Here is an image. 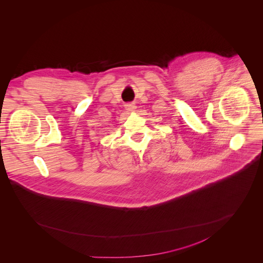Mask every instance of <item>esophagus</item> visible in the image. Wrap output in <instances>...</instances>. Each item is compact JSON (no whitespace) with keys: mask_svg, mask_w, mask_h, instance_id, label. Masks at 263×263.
<instances>
[{"mask_svg":"<svg viewBox=\"0 0 263 263\" xmlns=\"http://www.w3.org/2000/svg\"><path fill=\"white\" fill-rule=\"evenodd\" d=\"M125 107H126V109H127L128 111H130V112H133V111L135 110V108H136L134 103H127Z\"/></svg>","mask_w":263,"mask_h":263,"instance_id":"esophagus-1","label":"esophagus"}]
</instances>
